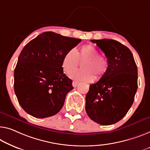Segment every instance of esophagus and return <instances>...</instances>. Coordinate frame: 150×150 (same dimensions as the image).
<instances>
[{
    "label": "esophagus",
    "mask_w": 150,
    "mask_h": 150,
    "mask_svg": "<svg viewBox=\"0 0 150 150\" xmlns=\"http://www.w3.org/2000/svg\"><path fill=\"white\" fill-rule=\"evenodd\" d=\"M72 85H73V86L74 87V88H76V87H77V86H78V85H79V82L75 81H73V83H72Z\"/></svg>",
    "instance_id": "obj_1"
}]
</instances>
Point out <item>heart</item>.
<instances>
[{"instance_id":"heart-1","label":"heart","mask_w":150,"mask_h":150,"mask_svg":"<svg viewBox=\"0 0 150 150\" xmlns=\"http://www.w3.org/2000/svg\"><path fill=\"white\" fill-rule=\"evenodd\" d=\"M79 60L84 61L82 66L83 69L74 70ZM62 67L64 73L71 72L69 77L73 79L91 81L94 78L93 74L96 79H100L106 73L108 61L105 57L99 55V51L95 46L86 44L79 48V52L73 48L64 54L62 60Z\"/></svg>"}]
</instances>
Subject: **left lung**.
<instances>
[{
	"label": "left lung",
	"instance_id": "8db88e82",
	"mask_svg": "<svg viewBox=\"0 0 150 150\" xmlns=\"http://www.w3.org/2000/svg\"><path fill=\"white\" fill-rule=\"evenodd\" d=\"M103 51L108 61L105 74L89 86L86 110L93 121L102 125L122 119L132 106L137 89V67L131 50L110 39L91 40Z\"/></svg>",
	"mask_w": 150,
	"mask_h": 150
}]
</instances>
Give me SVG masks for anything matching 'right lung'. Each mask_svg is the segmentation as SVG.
Masks as SVG:
<instances>
[{
    "mask_svg": "<svg viewBox=\"0 0 150 150\" xmlns=\"http://www.w3.org/2000/svg\"><path fill=\"white\" fill-rule=\"evenodd\" d=\"M46 32L26 44L14 71V90L19 104L35 118L52 117L61 110L72 80L63 73L62 60L81 42Z\"/></svg>",
    "mask_w": 150,
    "mask_h": 150,
    "instance_id": "obj_1",
    "label": "right lung"
}]
</instances>
